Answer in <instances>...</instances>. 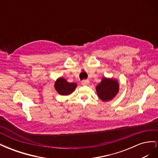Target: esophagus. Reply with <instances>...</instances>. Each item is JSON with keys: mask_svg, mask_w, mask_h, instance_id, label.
Instances as JSON below:
<instances>
[{"mask_svg": "<svg viewBox=\"0 0 158 158\" xmlns=\"http://www.w3.org/2000/svg\"><path fill=\"white\" fill-rule=\"evenodd\" d=\"M89 82L88 80H84L82 81V84L83 85H87L89 84Z\"/></svg>", "mask_w": 158, "mask_h": 158, "instance_id": "obj_1", "label": "esophagus"}]
</instances>
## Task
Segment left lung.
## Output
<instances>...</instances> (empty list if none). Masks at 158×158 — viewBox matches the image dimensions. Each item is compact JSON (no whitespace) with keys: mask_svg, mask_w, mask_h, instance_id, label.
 <instances>
[{"mask_svg":"<svg viewBox=\"0 0 158 158\" xmlns=\"http://www.w3.org/2000/svg\"><path fill=\"white\" fill-rule=\"evenodd\" d=\"M95 89L99 98L102 102H109L118 94L119 84L116 79L103 77L101 82L96 85Z\"/></svg>","mask_w":158,"mask_h":158,"instance_id":"obj_1","label":"left lung"}]
</instances>
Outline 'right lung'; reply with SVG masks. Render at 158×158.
Returning a JSON list of instances; mask_svg holds the SVG:
<instances>
[{"mask_svg": "<svg viewBox=\"0 0 158 158\" xmlns=\"http://www.w3.org/2000/svg\"><path fill=\"white\" fill-rule=\"evenodd\" d=\"M77 87V84L74 82L69 83L63 77L57 78L55 82V88L60 95H68L71 94Z\"/></svg>", "mask_w": 158, "mask_h": 158, "instance_id": "obj_1", "label": "right lung"}]
</instances>
